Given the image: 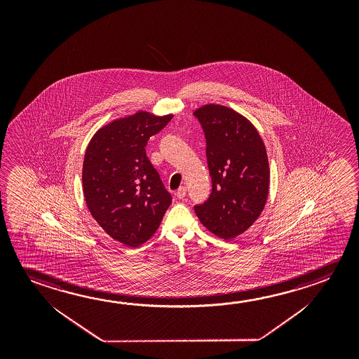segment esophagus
Here are the masks:
<instances>
[{
    "mask_svg": "<svg viewBox=\"0 0 359 359\" xmlns=\"http://www.w3.org/2000/svg\"><path fill=\"white\" fill-rule=\"evenodd\" d=\"M185 195H187V188H185V187L179 188V190L177 191V199H184V198H185Z\"/></svg>",
    "mask_w": 359,
    "mask_h": 359,
    "instance_id": "obj_1",
    "label": "esophagus"
}]
</instances>
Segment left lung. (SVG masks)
Masks as SVG:
<instances>
[{"mask_svg":"<svg viewBox=\"0 0 359 359\" xmlns=\"http://www.w3.org/2000/svg\"><path fill=\"white\" fill-rule=\"evenodd\" d=\"M205 133L212 194L194 206L200 223L217 238L230 241L249 229L264 209L271 170L258 130L245 116L219 104L196 109Z\"/></svg>","mask_w":359,"mask_h":359,"instance_id":"1","label":"left lung"}]
</instances>
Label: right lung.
<instances>
[{
	"instance_id": "right-lung-1",
	"label": "right lung",
	"mask_w": 359,
	"mask_h": 359,
	"mask_svg": "<svg viewBox=\"0 0 359 359\" xmlns=\"http://www.w3.org/2000/svg\"><path fill=\"white\" fill-rule=\"evenodd\" d=\"M139 110L95 133L83 164V189L88 212L112 239L128 247L155 234L171 195L147 159V140L172 118Z\"/></svg>"
}]
</instances>
